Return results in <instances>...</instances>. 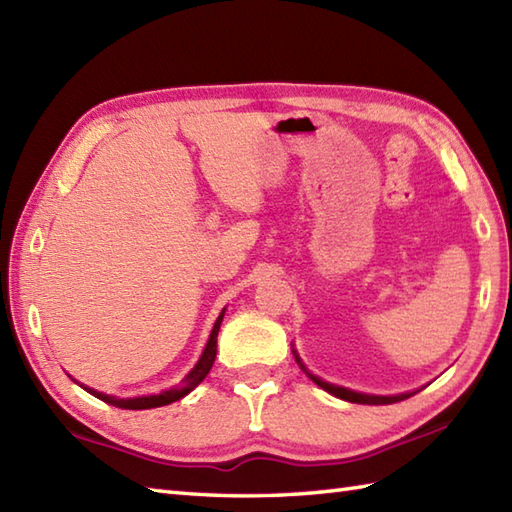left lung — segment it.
Instances as JSON below:
<instances>
[{"label": "left lung", "instance_id": "1", "mask_svg": "<svg viewBox=\"0 0 512 512\" xmlns=\"http://www.w3.org/2000/svg\"><path fill=\"white\" fill-rule=\"evenodd\" d=\"M292 354H295V361L299 363V367L303 369V372H306L321 389H325V391H328V394H332V396H336V398H341V400L356 402V405H391V402H400V400H405V398L416 394V391H407V394H398V396H372V394H358V391L345 389V387H339V385H330V383H325V380H321L319 376H314V374L308 372L306 365L301 363V358H299L295 347H292Z\"/></svg>", "mask_w": 512, "mask_h": 512}]
</instances>
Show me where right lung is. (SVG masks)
Returning <instances> with one entry per match:
<instances>
[{
	"label": "right lung",
	"instance_id": "add662e5",
	"mask_svg": "<svg viewBox=\"0 0 512 512\" xmlns=\"http://www.w3.org/2000/svg\"><path fill=\"white\" fill-rule=\"evenodd\" d=\"M222 319H224V310L220 312V317H217V321L213 325L211 336H209V343H206L204 352L200 356V361L195 363V367L191 369V372L180 380L178 387H173L169 391H162V394H156V396H138V398H116V396L101 394V391H96L92 387H83V385L81 387L88 391V394H92V396H96L99 400L107 402V405H114L118 409H154V407L171 405V402L184 398V396L189 394V391H193L195 387H198L202 380L206 378V374L211 372L213 361H215V354H217V332H220Z\"/></svg>",
	"mask_w": 512,
	"mask_h": 512
}]
</instances>
